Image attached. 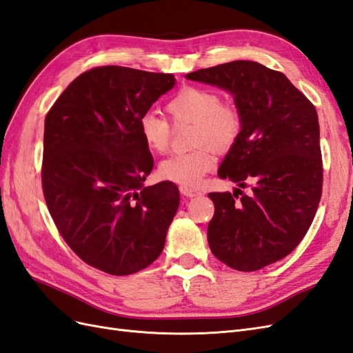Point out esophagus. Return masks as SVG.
Returning a JSON list of instances; mask_svg holds the SVG:
<instances>
[{
  "instance_id": "esophagus-1",
  "label": "esophagus",
  "mask_w": 353,
  "mask_h": 353,
  "mask_svg": "<svg viewBox=\"0 0 353 353\" xmlns=\"http://www.w3.org/2000/svg\"><path fill=\"white\" fill-rule=\"evenodd\" d=\"M180 192H182V195L188 196V198H192V196H198L201 195V192L198 189L192 188V186H180Z\"/></svg>"
}]
</instances>
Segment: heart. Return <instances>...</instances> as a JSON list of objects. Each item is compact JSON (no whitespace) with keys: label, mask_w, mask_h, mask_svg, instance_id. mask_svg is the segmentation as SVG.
<instances>
[{"label":"heart","mask_w":353,"mask_h":353,"mask_svg":"<svg viewBox=\"0 0 353 353\" xmlns=\"http://www.w3.org/2000/svg\"><path fill=\"white\" fill-rule=\"evenodd\" d=\"M168 114L174 124H192L190 143L196 146L190 152L174 154L158 167L161 179L182 186H195L216 165V152L232 149L241 134L243 119L238 110L205 87L188 85L170 100ZM145 145L154 152L163 154L171 143V124L154 112H146L139 121Z\"/></svg>","instance_id":"1"}]
</instances>
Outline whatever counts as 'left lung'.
I'll list each match as a JSON object with an SVG mask.
<instances>
[{"instance_id": "1", "label": "left lung", "mask_w": 353, "mask_h": 353, "mask_svg": "<svg viewBox=\"0 0 353 353\" xmlns=\"http://www.w3.org/2000/svg\"><path fill=\"white\" fill-rule=\"evenodd\" d=\"M232 93L243 128L219 168L241 189L211 192V253L229 268L253 272L284 259L306 235L322 194L315 106L278 70L235 60L186 75Z\"/></svg>"}]
</instances>
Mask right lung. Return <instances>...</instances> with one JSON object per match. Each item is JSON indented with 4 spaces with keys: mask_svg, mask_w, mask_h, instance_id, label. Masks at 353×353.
Instances as JSON below:
<instances>
[{
    "mask_svg": "<svg viewBox=\"0 0 353 353\" xmlns=\"http://www.w3.org/2000/svg\"><path fill=\"white\" fill-rule=\"evenodd\" d=\"M174 83L171 74L97 66L75 78L46 117L48 211L70 250L109 275L155 261L179 208L174 183L143 186L154 159L139 127Z\"/></svg>",
    "mask_w": 353,
    "mask_h": 353,
    "instance_id": "right-lung-1",
    "label": "right lung"
}]
</instances>
